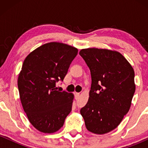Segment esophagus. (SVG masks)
I'll return each mask as SVG.
<instances>
[{"label": "esophagus", "instance_id": "34e87169", "mask_svg": "<svg viewBox=\"0 0 148 148\" xmlns=\"http://www.w3.org/2000/svg\"><path fill=\"white\" fill-rule=\"evenodd\" d=\"M74 95H75V97L76 98H78V97H79L80 93L79 92H74Z\"/></svg>", "mask_w": 148, "mask_h": 148}]
</instances>
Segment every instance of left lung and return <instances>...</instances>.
I'll use <instances>...</instances> for the list:
<instances>
[{
	"instance_id": "obj_1",
	"label": "left lung",
	"mask_w": 148,
	"mask_h": 148,
	"mask_svg": "<svg viewBox=\"0 0 148 148\" xmlns=\"http://www.w3.org/2000/svg\"><path fill=\"white\" fill-rule=\"evenodd\" d=\"M90 70L88 103L81 109L87 130L103 134L115 130L130 110L135 92L133 67L121 53L108 49H81Z\"/></svg>"
}]
</instances>
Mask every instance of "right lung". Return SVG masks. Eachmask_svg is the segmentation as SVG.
<instances>
[{"instance_id": "obj_1", "label": "right lung", "mask_w": 148, "mask_h": 148, "mask_svg": "<svg viewBox=\"0 0 148 148\" xmlns=\"http://www.w3.org/2000/svg\"><path fill=\"white\" fill-rule=\"evenodd\" d=\"M78 49L60 42L45 44L23 61L18 77L20 99L31 125L43 133H54L63 126L72 111L74 95L57 90Z\"/></svg>"}]
</instances>
